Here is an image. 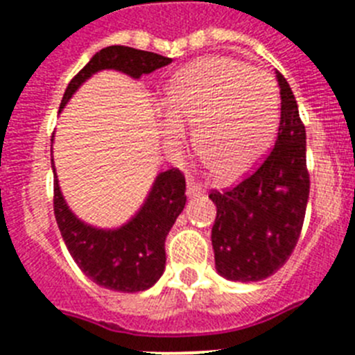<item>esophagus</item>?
I'll list each match as a JSON object with an SVG mask.
<instances>
[{
  "instance_id": "obj_1",
  "label": "esophagus",
  "mask_w": 355,
  "mask_h": 355,
  "mask_svg": "<svg viewBox=\"0 0 355 355\" xmlns=\"http://www.w3.org/2000/svg\"><path fill=\"white\" fill-rule=\"evenodd\" d=\"M205 192V188H202V184L199 183V181H196L192 178V175H188L187 178V193L188 197H196L199 196V193Z\"/></svg>"
}]
</instances>
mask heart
Returning a JSON list of instances; mask_svg holds the SVG:
<instances>
[{
  "instance_id": "heart-1",
  "label": "heart",
  "mask_w": 355,
  "mask_h": 355,
  "mask_svg": "<svg viewBox=\"0 0 355 355\" xmlns=\"http://www.w3.org/2000/svg\"><path fill=\"white\" fill-rule=\"evenodd\" d=\"M162 133L172 146L196 124V146L218 178L245 174L263 158L279 124V89L265 71L225 56L188 65L163 97Z\"/></svg>"
}]
</instances>
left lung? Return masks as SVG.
<instances>
[{
  "mask_svg": "<svg viewBox=\"0 0 355 355\" xmlns=\"http://www.w3.org/2000/svg\"><path fill=\"white\" fill-rule=\"evenodd\" d=\"M281 87V121L266 158L233 187L211 190L216 205L211 227L216 272L231 281H259L290 259L306 216L309 172L306 126L286 78Z\"/></svg>",
  "mask_w": 355,
  "mask_h": 355,
  "instance_id": "8db88e82",
  "label": "left lung"
}]
</instances>
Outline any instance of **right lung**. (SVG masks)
<instances>
[{"mask_svg": "<svg viewBox=\"0 0 355 355\" xmlns=\"http://www.w3.org/2000/svg\"><path fill=\"white\" fill-rule=\"evenodd\" d=\"M171 58L150 51L108 46L92 56L65 89L60 110L85 80L103 69H115L140 78L171 64ZM55 168V165H53ZM187 181L180 168L156 178L153 190L133 220L115 231L90 227L78 220L65 205L58 181L53 187V208L62 238L87 277L114 291L135 293L150 288L165 268V238L187 205Z\"/></svg>", "mask_w": 355, "mask_h": 355, "instance_id": "right-lung-1", "label": "right lung"}]
</instances>
